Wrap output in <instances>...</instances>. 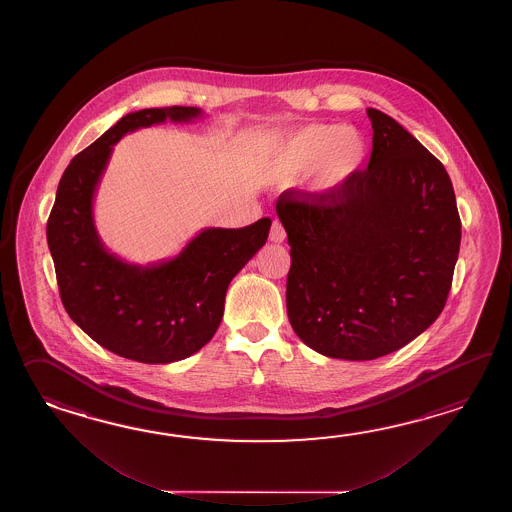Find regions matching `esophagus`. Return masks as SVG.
Returning <instances> with one entry per match:
<instances>
[{"mask_svg": "<svg viewBox=\"0 0 512 512\" xmlns=\"http://www.w3.org/2000/svg\"><path fill=\"white\" fill-rule=\"evenodd\" d=\"M285 229H283L282 223L278 221V219H274L272 221L271 234H269V240L274 241V243H282L285 240Z\"/></svg>", "mask_w": 512, "mask_h": 512, "instance_id": "obj_1", "label": "esophagus"}]
</instances>
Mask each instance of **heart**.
I'll return each instance as SVG.
<instances>
[{"instance_id": "obj_1", "label": "heart", "mask_w": 512, "mask_h": 512, "mask_svg": "<svg viewBox=\"0 0 512 512\" xmlns=\"http://www.w3.org/2000/svg\"><path fill=\"white\" fill-rule=\"evenodd\" d=\"M368 146L359 131L340 124H313L283 135L274 144L265 175L287 181L315 170V188L322 194L337 192L359 170Z\"/></svg>"}]
</instances>
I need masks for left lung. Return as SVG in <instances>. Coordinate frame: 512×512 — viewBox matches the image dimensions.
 <instances>
[{"mask_svg":"<svg viewBox=\"0 0 512 512\" xmlns=\"http://www.w3.org/2000/svg\"><path fill=\"white\" fill-rule=\"evenodd\" d=\"M370 163L337 192L282 194L291 245L287 315L309 348L373 360L406 346L441 315L461 219L445 166L379 109Z\"/></svg>","mask_w":512,"mask_h":512,"instance_id":"obj_1","label":"left lung"}]
</instances>
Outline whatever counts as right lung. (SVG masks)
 <instances>
[{
	"mask_svg": "<svg viewBox=\"0 0 512 512\" xmlns=\"http://www.w3.org/2000/svg\"><path fill=\"white\" fill-rule=\"evenodd\" d=\"M190 106L128 113L69 163L47 219V243L67 315L102 348L144 364H168L203 348L218 331L229 283L265 245L271 219L243 229L201 230L172 260L135 265L104 247L93 199L113 146L130 131L192 122Z\"/></svg>",
	"mask_w": 512,
	"mask_h": 512,
	"instance_id": "add662e5",
	"label": "right lung"
}]
</instances>
